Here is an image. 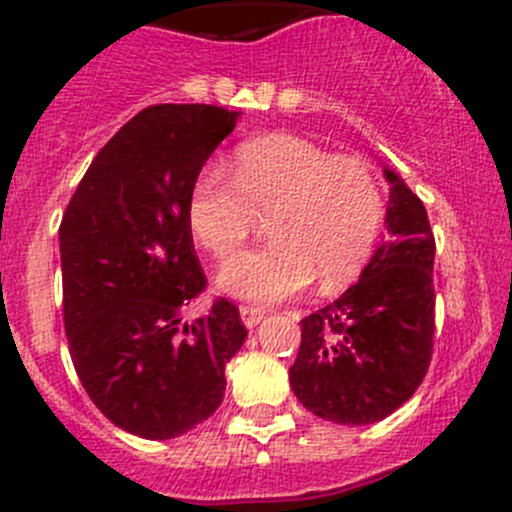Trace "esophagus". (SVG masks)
I'll list each match as a JSON object with an SVG mask.
<instances>
[{
	"label": "esophagus",
	"mask_w": 512,
	"mask_h": 512,
	"mask_svg": "<svg viewBox=\"0 0 512 512\" xmlns=\"http://www.w3.org/2000/svg\"><path fill=\"white\" fill-rule=\"evenodd\" d=\"M240 317H242V324H245L247 329H252V327H257V324L262 322V317H265V309L247 307V304H242V307H240Z\"/></svg>",
	"instance_id": "esophagus-1"
}]
</instances>
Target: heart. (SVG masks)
Here are the masks:
<instances>
[{
  "label": "heart",
  "mask_w": 512,
  "mask_h": 512,
  "mask_svg": "<svg viewBox=\"0 0 512 512\" xmlns=\"http://www.w3.org/2000/svg\"><path fill=\"white\" fill-rule=\"evenodd\" d=\"M195 242L227 257L245 242L257 218H267V245L232 255L218 287L232 297L275 304L307 289L352 285L369 265L384 225V193L369 165L332 156L294 136L242 143L230 178L205 168L185 208Z\"/></svg>",
  "instance_id": "b5f03b06"
}]
</instances>
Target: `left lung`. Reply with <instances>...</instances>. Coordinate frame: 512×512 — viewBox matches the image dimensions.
I'll use <instances>...</instances> for the list:
<instances>
[{
  "label": "left lung",
  "mask_w": 512,
  "mask_h": 512,
  "mask_svg": "<svg viewBox=\"0 0 512 512\" xmlns=\"http://www.w3.org/2000/svg\"><path fill=\"white\" fill-rule=\"evenodd\" d=\"M389 237L359 282L304 317L302 344L289 369L299 404L342 426H366L414 396L431 364L436 329L433 242L426 208L384 165Z\"/></svg>",
  "instance_id": "left-lung-1"
}]
</instances>
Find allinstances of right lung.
I'll list each match as a JSON object with an SVG mask.
<instances>
[{"label": "right lung", "mask_w": 512, "mask_h": 512, "mask_svg": "<svg viewBox=\"0 0 512 512\" xmlns=\"http://www.w3.org/2000/svg\"><path fill=\"white\" fill-rule=\"evenodd\" d=\"M237 118L205 103L143 108L98 151L61 220L71 361L96 409L133 436L168 441L213 416L245 344L227 299L183 322L205 289L188 193Z\"/></svg>", "instance_id": "obj_1"}]
</instances>
